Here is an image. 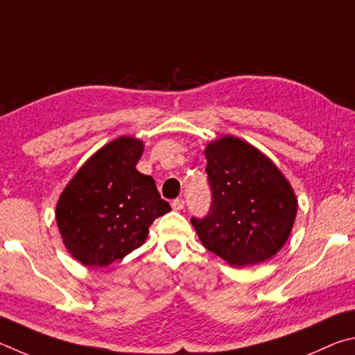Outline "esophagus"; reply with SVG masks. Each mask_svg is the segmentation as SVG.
<instances>
[{
  "mask_svg": "<svg viewBox=\"0 0 355 355\" xmlns=\"http://www.w3.org/2000/svg\"><path fill=\"white\" fill-rule=\"evenodd\" d=\"M184 206H185V202H184L182 198H176V200H173V202H171V207L174 210H182Z\"/></svg>",
  "mask_w": 355,
  "mask_h": 355,
  "instance_id": "34e87169",
  "label": "esophagus"
}]
</instances>
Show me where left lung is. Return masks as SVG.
Returning <instances> with one entry per match:
<instances>
[{"label": "left lung", "instance_id": "left-lung-1", "mask_svg": "<svg viewBox=\"0 0 355 355\" xmlns=\"http://www.w3.org/2000/svg\"><path fill=\"white\" fill-rule=\"evenodd\" d=\"M204 153L212 204L204 218H191L201 243L231 266L276 256L297 212L290 182L263 153L237 137H221Z\"/></svg>", "mask_w": 355, "mask_h": 355}]
</instances>
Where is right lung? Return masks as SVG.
<instances>
[{"label":"right lung","instance_id":"add662e5","mask_svg":"<svg viewBox=\"0 0 355 355\" xmlns=\"http://www.w3.org/2000/svg\"><path fill=\"white\" fill-rule=\"evenodd\" d=\"M143 141L118 137L74 174L58 201L64 245L85 266H107L140 248L155 218L170 212L151 176L137 171Z\"/></svg>","mask_w":355,"mask_h":355}]
</instances>
